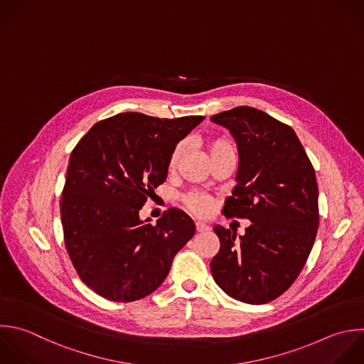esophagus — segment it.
I'll use <instances>...</instances> for the list:
<instances>
[{
    "mask_svg": "<svg viewBox=\"0 0 364 364\" xmlns=\"http://www.w3.org/2000/svg\"><path fill=\"white\" fill-rule=\"evenodd\" d=\"M210 228L203 222H196V230L198 232H208Z\"/></svg>",
    "mask_w": 364,
    "mask_h": 364,
    "instance_id": "obj_1",
    "label": "esophagus"
}]
</instances>
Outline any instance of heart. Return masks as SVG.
I'll return each mask as SVG.
<instances>
[{"label": "heart", "mask_w": 364, "mask_h": 364, "mask_svg": "<svg viewBox=\"0 0 364 364\" xmlns=\"http://www.w3.org/2000/svg\"><path fill=\"white\" fill-rule=\"evenodd\" d=\"M208 149L210 154V158L216 156V155H222V154H235V146L232 144L230 139L225 138V136H219V138H213L209 141L208 144ZM185 151V145L183 144H178L169 158V168H175L182 156ZM183 202L186 205V208L199 216H205L208 215L212 209H213V198L203 193V192H189L185 198Z\"/></svg>", "instance_id": "obj_1"}]
</instances>
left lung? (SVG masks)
<instances>
[{
  "label": "left lung",
  "mask_w": 364,
  "mask_h": 364,
  "mask_svg": "<svg viewBox=\"0 0 364 364\" xmlns=\"http://www.w3.org/2000/svg\"><path fill=\"white\" fill-rule=\"evenodd\" d=\"M210 121L229 129L239 151L236 186L223 213L252 222L239 237L213 228L220 249L210 262L212 276L230 297L264 304L291 286L313 247L316 173L296 132L266 112L236 107Z\"/></svg>",
  "instance_id": "8db88e82"
}]
</instances>
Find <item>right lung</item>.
I'll return each instance as SVG.
<instances>
[{"mask_svg":"<svg viewBox=\"0 0 364 364\" xmlns=\"http://www.w3.org/2000/svg\"><path fill=\"white\" fill-rule=\"evenodd\" d=\"M203 119L124 112L97 122L74 148L61 198L64 239L81 280L100 296L127 303L151 294L195 235L181 209L155 225L139 210L165 182L173 148Z\"/></svg>","mask_w":364,"mask_h":364,"instance_id":"obj_1","label":"right lung"}]
</instances>
